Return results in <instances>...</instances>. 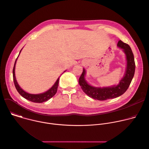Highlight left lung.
I'll return each mask as SVG.
<instances>
[{"instance_id":"8db88e82","label":"left lung","mask_w":149,"mask_h":149,"mask_svg":"<svg viewBox=\"0 0 149 149\" xmlns=\"http://www.w3.org/2000/svg\"><path fill=\"white\" fill-rule=\"evenodd\" d=\"M117 46L123 49L126 55L127 68L124 77L117 86L111 87L96 88L92 87L84 78L86 71L84 69L79 78V84L83 90L89 97L97 100L104 101L118 97L123 94L129 87L135 72V62L133 52L130 46L121 40L118 42Z\"/></svg>"}]
</instances>
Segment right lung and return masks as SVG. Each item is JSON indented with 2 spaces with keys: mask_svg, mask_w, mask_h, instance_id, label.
Returning <instances> with one entry per match:
<instances>
[{
  "mask_svg": "<svg viewBox=\"0 0 149 149\" xmlns=\"http://www.w3.org/2000/svg\"><path fill=\"white\" fill-rule=\"evenodd\" d=\"M17 58L15 61L13 69V82H14V84H15V86L16 87V89L17 91V92L19 93V94L29 101H31L34 102H38V103L44 102L45 101H47L48 100H49L51 98H52L53 96H54L55 94L57 92V90H58V83H59V78L51 89H49L48 91H47V92H45L44 93H42V94H31L27 93L19 87V86L18 85V84L16 80L15 75V64H16Z\"/></svg>",
  "mask_w": 149,
  "mask_h": 149,
  "instance_id": "obj_1",
  "label": "right lung"
}]
</instances>
